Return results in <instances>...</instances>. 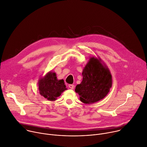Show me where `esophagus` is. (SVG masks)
Segmentation results:
<instances>
[{
  "label": "esophagus",
  "mask_w": 147,
  "mask_h": 147,
  "mask_svg": "<svg viewBox=\"0 0 147 147\" xmlns=\"http://www.w3.org/2000/svg\"><path fill=\"white\" fill-rule=\"evenodd\" d=\"M68 87L70 88L71 89H74V84H69V85H68Z\"/></svg>",
  "instance_id": "obj_1"
}]
</instances>
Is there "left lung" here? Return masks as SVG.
<instances>
[{"label":"left lung","instance_id":"1","mask_svg":"<svg viewBox=\"0 0 147 147\" xmlns=\"http://www.w3.org/2000/svg\"><path fill=\"white\" fill-rule=\"evenodd\" d=\"M83 80L75 88L80 100L92 104L104 98L112 87V76L109 69L97 58L92 57L82 72Z\"/></svg>","mask_w":147,"mask_h":147}]
</instances>
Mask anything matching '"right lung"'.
Returning a JSON list of instances; mask_svg holds the SVG:
<instances>
[{"mask_svg": "<svg viewBox=\"0 0 147 147\" xmlns=\"http://www.w3.org/2000/svg\"><path fill=\"white\" fill-rule=\"evenodd\" d=\"M63 79L58 80L54 72H50L39 82L40 94L50 101H54L66 90Z\"/></svg>", "mask_w": 147, "mask_h": 147, "instance_id": "right-lung-1", "label": "right lung"}]
</instances>
